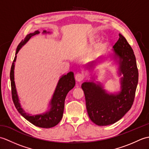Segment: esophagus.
I'll use <instances>...</instances> for the list:
<instances>
[{"mask_svg": "<svg viewBox=\"0 0 149 149\" xmlns=\"http://www.w3.org/2000/svg\"><path fill=\"white\" fill-rule=\"evenodd\" d=\"M75 80H76L77 82H81L83 80L84 74H81V73H77V74H75Z\"/></svg>", "mask_w": 149, "mask_h": 149, "instance_id": "esophagus-1", "label": "esophagus"}]
</instances>
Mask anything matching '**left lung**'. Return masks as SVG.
<instances>
[{
  "mask_svg": "<svg viewBox=\"0 0 149 149\" xmlns=\"http://www.w3.org/2000/svg\"><path fill=\"white\" fill-rule=\"evenodd\" d=\"M111 60L118 65L117 74L120 78V90L117 93L107 92L101 83L95 81L91 75V81L82 84L87 112L90 120L96 125L106 126L118 122L127 113L133 104L138 82L136 61L131 47L121 34L113 47ZM93 61L86 67L92 70ZM91 75V74H90Z\"/></svg>",
  "mask_w": 149,
  "mask_h": 149,
  "instance_id": "1",
  "label": "left lung"
}]
</instances>
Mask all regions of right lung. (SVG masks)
Returning <instances> with one entry per match:
<instances>
[{"instance_id": "1", "label": "right lung", "mask_w": 149, "mask_h": 149, "mask_svg": "<svg viewBox=\"0 0 149 149\" xmlns=\"http://www.w3.org/2000/svg\"><path fill=\"white\" fill-rule=\"evenodd\" d=\"M39 31H34L33 33L27 34L24 40H22L18 45L16 50L14 61L11 65L10 72V79L11 85V93L13 100L16 108L20 115L24 117L29 122L37 127L42 128H51L54 127L61 121L63 117V111L65 107V100L66 95L74 87L75 84V81L74 76V73L72 72H68L66 75H63L59 78L58 83L56 85L54 92L49 103L48 107L46 111L38 115H31L27 113L22 107L20 102V99L17 93V88L15 83V66L17 60V54L22 47L30 40L31 37L40 34ZM43 34H50V32H47L44 30Z\"/></svg>"}]
</instances>
